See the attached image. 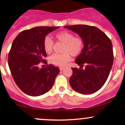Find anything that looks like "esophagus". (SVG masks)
I'll return each instance as SVG.
<instances>
[{"label": "esophagus", "mask_w": 125, "mask_h": 125, "mask_svg": "<svg viewBox=\"0 0 125 125\" xmlns=\"http://www.w3.org/2000/svg\"><path fill=\"white\" fill-rule=\"evenodd\" d=\"M59 69H60V71H63V70L64 69V68H63V67H60Z\"/></svg>", "instance_id": "esophagus-1"}]
</instances>
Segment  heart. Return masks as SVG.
<instances>
[{
    "instance_id": "obj_1",
    "label": "heart",
    "mask_w": 125,
    "mask_h": 125,
    "mask_svg": "<svg viewBox=\"0 0 125 125\" xmlns=\"http://www.w3.org/2000/svg\"><path fill=\"white\" fill-rule=\"evenodd\" d=\"M57 42L64 44L62 54H53L50 57V62L53 65L59 66H64L71 60V54L72 56L79 55L83 49L84 42L81 37L74 36L72 32L67 31H62L54 35ZM45 52L48 54L51 53L54 47V42L49 37H46L43 42Z\"/></svg>"
}]
</instances>
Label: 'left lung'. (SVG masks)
<instances>
[{"label":"left lung","mask_w":125,"mask_h":125,"mask_svg":"<svg viewBox=\"0 0 125 125\" xmlns=\"http://www.w3.org/2000/svg\"><path fill=\"white\" fill-rule=\"evenodd\" d=\"M78 34L83 40L84 46L75 59L80 68H72L69 79L71 87L83 94L95 93L107 79L113 63V46L110 38L94 26L75 25L65 26ZM85 65L86 68L82 69Z\"/></svg>","instance_id":"left-lung-1"}]
</instances>
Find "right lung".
I'll list each match as a JSON object with an SVG mask.
<instances>
[{
  "label": "right lung",
  "instance_id": "1",
  "mask_svg": "<svg viewBox=\"0 0 125 125\" xmlns=\"http://www.w3.org/2000/svg\"><path fill=\"white\" fill-rule=\"evenodd\" d=\"M59 27H37L21 32L13 40L8 55V65L16 84L22 91L39 96L51 90L60 69L47 64L43 42L49 32Z\"/></svg>",
  "mask_w": 125,
  "mask_h": 125
}]
</instances>
